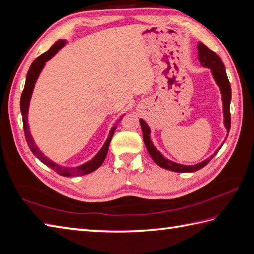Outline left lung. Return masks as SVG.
<instances>
[{"label": "left lung", "instance_id": "8db88e82", "mask_svg": "<svg viewBox=\"0 0 254 254\" xmlns=\"http://www.w3.org/2000/svg\"><path fill=\"white\" fill-rule=\"evenodd\" d=\"M198 60L201 63L203 67H207L211 69V72L213 74V78L217 85L220 86L221 94H222V100H223V113H224V125L229 132L231 129V99H232V88L231 84H229V81L227 78V74L225 71V66H224L223 62L219 55L216 54L215 52L211 51L209 47L205 46L203 43L199 42L198 44ZM141 131H143V137H144V143L146 145V148L148 150L150 157L154 159V161L158 164L159 167H161L166 170L173 171V172H180V173H185V172H196V171L202 169L204 166L210 162V160L213 158L217 151L221 149V147L217 149L214 155H212L210 158L205 159L204 161L200 162L198 164H194V166H183V164L175 163L173 161L169 160V159L164 158L160 152L157 150L156 147L152 144L150 139V128L147 126V123L144 120H139Z\"/></svg>", "mask_w": 254, "mask_h": 254}]
</instances>
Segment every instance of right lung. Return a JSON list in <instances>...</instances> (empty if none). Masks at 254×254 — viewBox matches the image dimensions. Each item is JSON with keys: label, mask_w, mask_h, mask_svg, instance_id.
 Returning <instances> with one entry per match:
<instances>
[{"label": "right lung", "mask_w": 254, "mask_h": 254, "mask_svg": "<svg viewBox=\"0 0 254 254\" xmlns=\"http://www.w3.org/2000/svg\"><path fill=\"white\" fill-rule=\"evenodd\" d=\"M64 44H66V41L64 40L57 41V42L53 45L49 51L44 53V54L40 55L37 60H35L31 64L30 69L28 70L25 87H23V91H22L21 97H20V111H21V116H22V125H23V131H25V137H26L29 148H30V150L33 152V155L37 157L41 162H43L45 166L53 169L56 173H58L62 176H79V175H85L88 173H92L93 171H95L96 169H98L100 166H102L106 156H107L110 140L114 136L115 129L117 127H114L113 128H111L109 136H108L107 140H106V143L102 147V149L98 151V154L94 157L92 160L87 161L86 163L82 164V166H79V167L66 168V167H62V166H60V164H57L55 162H53L52 160H50L49 158L45 157L44 154H42V152L40 151L38 146L34 144L32 135L30 134V131H29V125H28L29 103H30V98H31L34 84H35V82H37L38 76H39L40 72L42 71L43 67L45 66V63L49 60H51V58L54 56Z\"/></svg>", "instance_id": "right-lung-1"}]
</instances>
